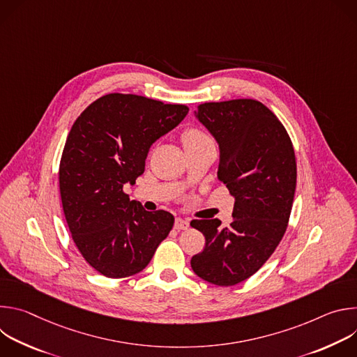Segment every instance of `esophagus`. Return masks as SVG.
Segmentation results:
<instances>
[{
	"instance_id": "obj_1",
	"label": "esophagus",
	"mask_w": 357,
	"mask_h": 357,
	"mask_svg": "<svg viewBox=\"0 0 357 357\" xmlns=\"http://www.w3.org/2000/svg\"><path fill=\"white\" fill-rule=\"evenodd\" d=\"M188 227H189V220L181 219V218L175 219V229L176 230H186Z\"/></svg>"
}]
</instances>
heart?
Returning <instances> with one entry per match:
<instances>
[{"instance_id":"heart-1","label":"heart","mask_w":357,"mask_h":357,"mask_svg":"<svg viewBox=\"0 0 357 357\" xmlns=\"http://www.w3.org/2000/svg\"><path fill=\"white\" fill-rule=\"evenodd\" d=\"M181 141L183 144L185 151L199 148L202 145H206L211 142L209 137L203 132L202 130L196 127H188L181 132Z\"/></svg>"}]
</instances>
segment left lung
<instances>
[{"label":"left lung","mask_w":357,"mask_h":357,"mask_svg":"<svg viewBox=\"0 0 357 357\" xmlns=\"http://www.w3.org/2000/svg\"><path fill=\"white\" fill-rule=\"evenodd\" d=\"M196 116L219 142L218 179L236 200L229 227L218 219L190 222L206 240L190 266L202 280L231 287L256 274L284 237L296 185L295 152L282 123L259 100L203 103Z\"/></svg>","instance_id":"8db88e82"}]
</instances>
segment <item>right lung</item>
Instances as JSON below:
<instances>
[{
    "instance_id": "obj_1",
    "label": "right lung",
    "mask_w": 357,
    "mask_h": 357,
    "mask_svg": "<svg viewBox=\"0 0 357 357\" xmlns=\"http://www.w3.org/2000/svg\"><path fill=\"white\" fill-rule=\"evenodd\" d=\"M188 112L185 105L110 93L73 123L59 164L63 213L83 259L105 277L142 271L169 234L174 216L146 212L123 188L144 174L149 146Z\"/></svg>"
}]
</instances>
